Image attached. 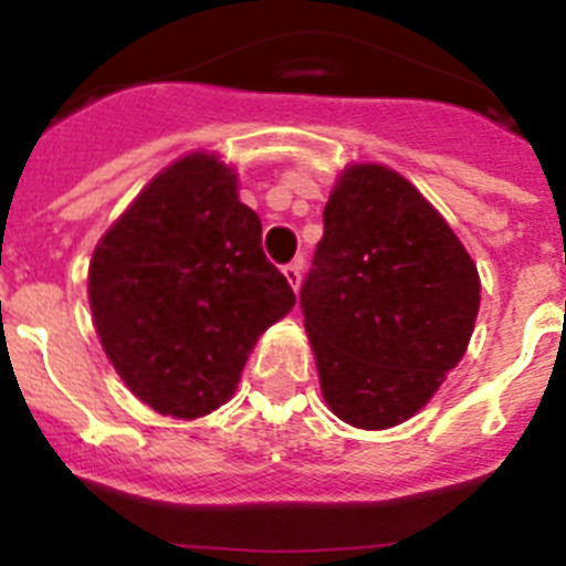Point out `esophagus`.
I'll return each mask as SVG.
<instances>
[{
    "label": "esophagus",
    "instance_id": "obj_1",
    "mask_svg": "<svg viewBox=\"0 0 566 566\" xmlns=\"http://www.w3.org/2000/svg\"><path fill=\"white\" fill-rule=\"evenodd\" d=\"M282 273H284V279H287V282H290V287L298 290V284H301V259H295V262L284 265Z\"/></svg>",
    "mask_w": 566,
    "mask_h": 566
}]
</instances>
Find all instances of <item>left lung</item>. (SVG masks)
I'll return each instance as SVG.
<instances>
[{
	"label": "left lung",
	"instance_id": "8db88e82",
	"mask_svg": "<svg viewBox=\"0 0 566 566\" xmlns=\"http://www.w3.org/2000/svg\"><path fill=\"white\" fill-rule=\"evenodd\" d=\"M321 394L360 430L408 421L461 363L480 276L430 200L382 164H348L301 287Z\"/></svg>",
	"mask_w": 566,
	"mask_h": 566
}]
</instances>
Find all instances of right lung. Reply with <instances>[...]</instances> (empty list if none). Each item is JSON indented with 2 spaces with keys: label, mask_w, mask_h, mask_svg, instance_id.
<instances>
[{
  "label": "right lung",
  "mask_w": 566,
  "mask_h": 566,
  "mask_svg": "<svg viewBox=\"0 0 566 566\" xmlns=\"http://www.w3.org/2000/svg\"><path fill=\"white\" fill-rule=\"evenodd\" d=\"M88 304L111 366L161 416L200 419L234 396L259 335L295 293L262 251L237 172L195 150L158 172L97 242Z\"/></svg>",
  "instance_id": "right-lung-1"
}]
</instances>
